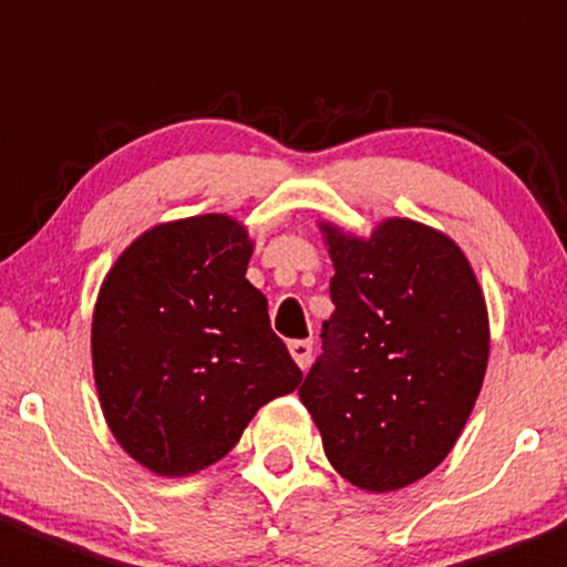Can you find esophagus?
<instances>
[{"instance_id":"esophagus-1","label":"esophagus","mask_w":567,"mask_h":567,"mask_svg":"<svg viewBox=\"0 0 567 567\" xmlns=\"http://www.w3.org/2000/svg\"><path fill=\"white\" fill-rule=\"evenodd\" d=\"M288 349H290V357H293L296 365H299L301 371H307V365H310V357H312V343H310V340H293V343H290Z\"/></svg>"}]
</instances>
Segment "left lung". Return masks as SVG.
Wrapping results in <instances>:
<instances>
[{"instance_id":"8db88e82","label":"left lung","mask_w":567,"mask_h":567,"mask_svg":"<svg viewBox=\"0 0 567 567\" xmlns=\"http://www.w3.org/2000/svg\"><path fill=\"white\" fill-rule=\"evenodd\" d=\"M318 233L334 312L299 399L346 482L401 491L446 460L480 399L485 293L457 240L430 224L393 216L357 235L318 221Z\"/></svg>"}]
</instances>
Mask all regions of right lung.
I'll return each mask as SVG.
<instances>
[{"mask_svg":"<svg viewBox=\"0 0 567 567\" xmlns=\"http://www.w3.org/2000/svg\"><path fill=\"white\" fill-rule=\"evenodd\" d=\"M255 240L227 213L163 221L104 274L93 305L99 404L118 446L183 480L233 452L262 404L301 371L246 279Z\"/></svg>","mask_w":567,"mask_h":567,"instance_id":"1","label":"right lung"}]
</instances>
